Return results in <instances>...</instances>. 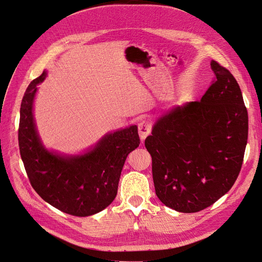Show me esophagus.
<instances>
[{"label": "esophagus", "mask_w": 262, "mask_h": 262, "mask_svg": "<svg viewBox=\"0 0 262 262\" xmlns=\"http://www.w3.org/2000/svg\"><path fill=\"white\" fill-rule=\"evenodd\" d=\"M138 128H139V135L140 138L142 140H144L151 132V125L148 121H141L138 124Z\"/></svg>", "instance_id": "esophagus-1"}]
</instances>
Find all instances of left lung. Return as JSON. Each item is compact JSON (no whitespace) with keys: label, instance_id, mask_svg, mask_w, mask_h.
I'll return each instance as SVG.
<instances>
[{"label":"left lung","instance_id":"1","mask_svg":"<svg viewBox=\"0 0 262 262\" xmlns=\"http://www.w3.org/2000/svg\"><path fill=\"white\" fill-rule=\"evenodd\" d=\"M215 80L201 101L160 117L145 147L152 159L156 194L183 213L206 209L225 195L242 169L249 118L230 71L211 60Z\"/></svg>","mask_w":262,"mask_h":262}]
</instances>
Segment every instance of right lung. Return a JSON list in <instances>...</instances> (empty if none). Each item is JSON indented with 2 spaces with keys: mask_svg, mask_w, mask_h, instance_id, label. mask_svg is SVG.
Wrapping results in <instances>:
<instances>
[{
  "mask_svg": "<svg viewBox=\"0 0 262 262\" xmlns=\"http://www.w3.org/2000/svg\"><path fill=\"white\" fill-rule=\"evenodd\" d=\"M47 72L26 90L20 104L18 146L30 184L37 194L56 209L74 216H90L115 200L125 160L140 144L137 125L103 136L94 147L76 156L47 149L38 136L33 101L37 84Z\"/></svg>",
  "mask_w": 262,
  "mask_h": 262,
  "instance_id": "add662e5",
  "label": "right lung"
}]
</instances>
